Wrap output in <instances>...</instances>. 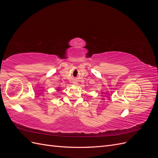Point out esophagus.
<instances>
[{"label":"esophagus","mask_w":158,"mask_h":158,"mask_svg":"<svg viewBox=\"0 0 158 158\" xmlns=\"http://www.w3.org/2000/svg\"><path fill=\"white\" fill-rule=\"evenodd\" d=\"M74 84H76V82H74Z\"/></svg>","instance_id":"1"}]
</instances>
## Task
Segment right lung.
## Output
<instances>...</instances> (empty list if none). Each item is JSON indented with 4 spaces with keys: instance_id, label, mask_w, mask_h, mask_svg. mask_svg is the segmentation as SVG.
<instances>
[{
    "instance_id": "obj_1",
    "label": "right lung",
    "mask_w": 158,
    "mask_h": 158,
    "mask_svg": "<svg viewBox=\"0 0 158 158\" xmlns=\"http://www.w3.org/2000/svg\"><path fill=\"white\" fill-rule=\"evenodd\" d=\"M58 91H59L60 90V88H58V89H57Z\"/></svg>"
}]
</instances>
